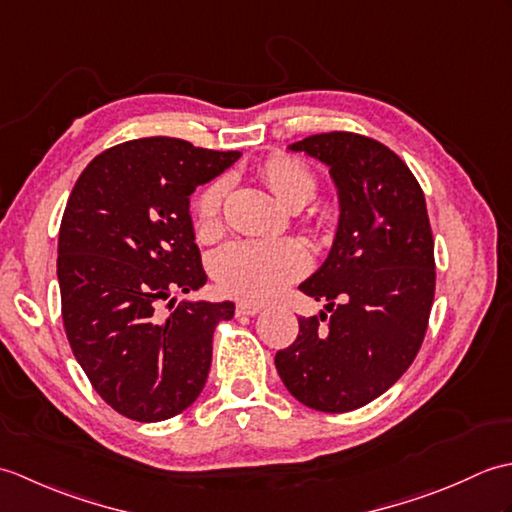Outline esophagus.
<instances>
[{"label": "esophagus", "instance_id": "1", "mask_svg": "<svg viewBox=\"0 0 512 512\" xmlns=\"http://www.w3.org/2000/svg\"><path fill=\"white\" fill-rule=\"evenodd\" d=\"M235 312H237V317H255V314L262 312V306L255 301H239Z\"/></svg>", "mask_w": 512, "mask_h": 512}]
</instances>
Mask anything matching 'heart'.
<instances>
[{
	"label": "heart",
	"instance_id": "heart-1",
	"mask_svg": "<svg viewBox=\"0 0 512 512\" xmlns=\"http://www.w3.org/2000/svg\"><path fill=\"white\" fill-rule=\"evenodd\" d=\"M262 178L275 198L292 209L312 200L317 180L297 158L270 156L262 165ZM224 182H211L191 204L193 224L200 237H211L220 228ZM308 250L297 239H239L224 246L215 257V277L220 286L237 297L268 299L306 273Z\"/></svg>",
	"mask_w": 512,
	"mask_h": 512
}]
</instances>
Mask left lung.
<instances>
[{
    "label": "left lung",
    "instance_id": "left-lung-1",
    "mask_svg": "<svg viewBox=\"0 0 512 512\" xmlns=\"http://www.w3.org/2000/svg\"><path fill=\"white\" fill-rule=\"evenodd\" d=\"M288 149L330 169L339 226L325 262L299 286L325 306L299 319L297 341L275 365L306 407L352 411L407 372L427 332L436 292L427 202L409 167L378 140L330 132Z\"/></svg>",
    "mask_w": 512,
    "mask_h": 512
}]
</instances>
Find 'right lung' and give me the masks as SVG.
<instances>
[{
	"instance_id": "right-lung-1",
	"label": "right lung",
	"mask_w": 512,
	"mask_h": 512,
	"mask_svg": "<svg viewBox=\"0 0 512 512\" xmlns=\"http://www.w3.org/2000/svg\"><path fill=\"white\" fill-rule=\"evenodd\" d=\"M239 156L129 140L96 156L70 193L57 259L65 334L96 394L127 418H173L204 389L213 330L235 303L173 297L162 313L159 301L206 284L189 198Z\"/></svg>"
}]
</instances>
